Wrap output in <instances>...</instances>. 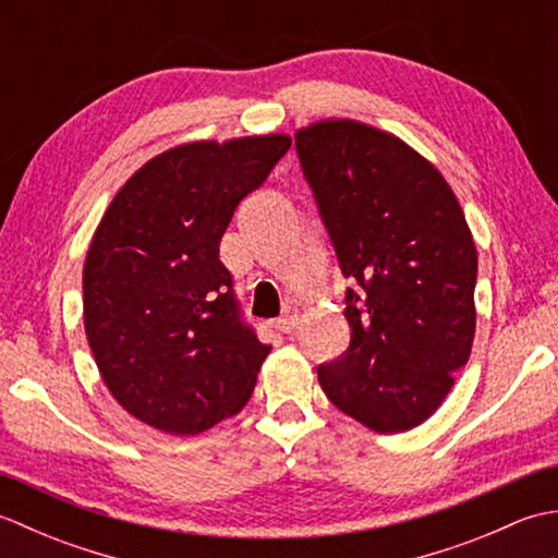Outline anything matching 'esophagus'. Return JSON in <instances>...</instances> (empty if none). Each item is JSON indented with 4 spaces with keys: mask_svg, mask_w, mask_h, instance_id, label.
<instances>
[{
    "mask_svg": "<svg viewBox=\"0 0 558 558\" xmlns=\"http://www.w3.org/2000/svg\"><path fill=\"white\" fill-rule=\"evenodd\" d=\"M294 326H298V314H294V312H288V314H282L280 318H276V328L280 330V333H290Z\"/></svg>",
    "mask_w": 558,
    "mask_h": 558,
    "instance_id": "34e87169",
    "label": "esophagus"
}]
</instances>
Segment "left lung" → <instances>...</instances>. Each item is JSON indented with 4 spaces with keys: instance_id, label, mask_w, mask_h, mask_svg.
Wrapping results in <instances>:
<instances>
[{
    "instance_id": "1",
    "label": "left lung",
    "mask_w": 558,
    "mask_h": 558,
    "mask_svg": "<svg viewBox=\"0 0 558 558\" xmlns=\"http://www.w3.org/2000/svg\"><path fill=\"white\" fill-rule=\"evenodd\" d=\"M336 248L350 345L318 364L324 393L378 434L432 417L470 360L477 252L456 194L400 138L360 122L294 136Z\"/></svg>"
}]
</instances>
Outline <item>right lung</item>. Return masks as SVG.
I'll list each match as a JSON object with an SVG mask.
<instances>
[{"label":"right lung","instance_id":"obj_1","mask_svg":"<svg viewBox=\"0 0 558 558\" xmlns=\"http://www.w3.org/2000/svg\"><path fill=\"white\" fill-rule=\"evenodd\" d=\"M290 150L282 134L148 160L93 236L83 322L105 386L136 420L192 436L244 408L270 352L218 258L236 206Z\"/></svg>","mask_w":558,"mask_h":558}]
</instances>
